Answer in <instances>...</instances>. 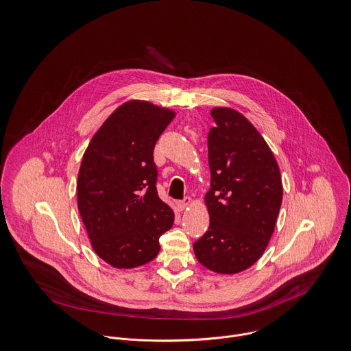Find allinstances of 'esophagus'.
I'll return each instance as SVG.
<instances>
[{"mask_svg": "<svg viewBox=\"0 0 351 351\" xmlns=\"http://www.w3.org/2000/svg\"><path fill=\"white\" fill-rule=\"evenodd\" d=\"M190 204H191V197H190V196H186L183 200L176 202V206H178V208H179L180 211H183L184 208H187Z\"/></svg>", "mask_w": 351, "mask_h": 351, "instance_id": "obj_1", "label": "esophagus"}]
</instances>
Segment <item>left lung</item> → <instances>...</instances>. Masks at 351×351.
Masks as SVG:
<instances>
[{
  "mask_svg": "<svg viewBox=\"0 0 351 351\" xmlns=\"http://www.w3.org/2000/svg\"><path fill=\"white\" fill-rule=\"evenodd\" d=\"M208 132V230L194 243L197 261L213 272L250 268L265 252L282 200L277 161L264 137L234 109L214 108Z\"/></svg>",
  "mask_w": 351,
  "mask_h": 351,
  "instance_id": "1",
  "label": "left lung"
}]
</instances>
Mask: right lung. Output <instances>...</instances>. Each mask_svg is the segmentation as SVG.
<instances>
[{
  "label": "right lung",
  "instance_id": "1",
  "mask_svg": "<svg viewBox=\"0 0 351 351\" xmlns=\"http://www.w3.org/2000/svg\"><path fill=\"white\" fill-rule=\"evenodd\" d=\"M175 112L128 101L93 136L79 168L80 218L94 252L119 269L141 267L158 252L173 211L157 195L154 149Z\"/></svg>",
  "mask_w": 351,
  "mask_h": 351
}]
</instances>
